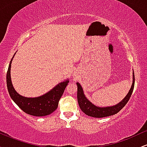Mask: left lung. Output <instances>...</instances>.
Returning a JSON list of instances; mask_svg holds the SVG:
<instances>
[{"instance_id":"obj_1","label":"left lung","mask_w":147,"mask_h":147,"mask_svg":"<svg viewBox=\"0 0 147 147\" xmlns=\"http://www.w3.org/2000/svg\"><path fill=\"white\" fill-rule=\"evenodd\" d=\"M134 84L135 76L134 72H133V84L131 89L129 90L127 95H126V97L120 102H119L115 106H107V107H99V106L92 104L86 97L82 86L77 82V101H78L79 107L84 113L87 115L90 116V117L100 118L113 115L117 113L121 109H123L124 106L126 104V103L128 102V101L129 100L130 97L132 95L133 88H134Z\"/></svg>"}]
</instances>
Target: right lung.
Listing matches in <instances>:
<instances>
[{
    "mask_svg": "<svg viewBox=\"0 0 147 147\" xmlns=\"http://www.w3.org/2000/svg\"><path fill=\"white\" fill-rule=\"evenodd\" d=\"M15 54L11 58L7 72V86L11 98L22 111L30 115L41 117L51 114L58 107L59 99L69 82L68 79L58 84L52 90L39 97H26L20 95L13 87L10 75L11 61Z\"/></svg>",
    "mask_w": 147,
    "mask_h": 147,
    "instance_id": "1",
    "label": "right lung"
}]
</instances>
